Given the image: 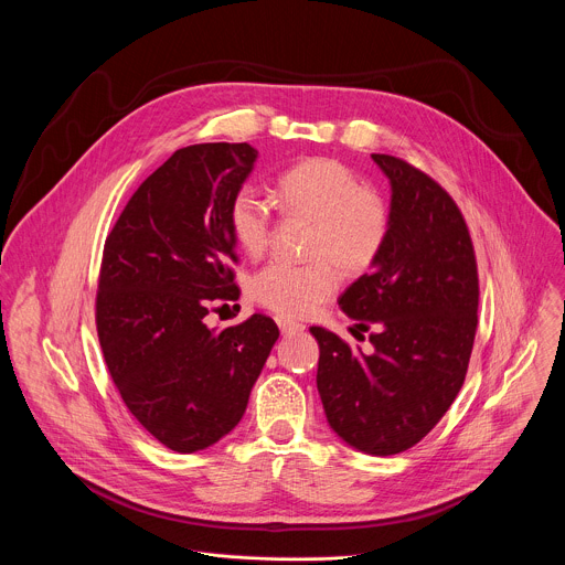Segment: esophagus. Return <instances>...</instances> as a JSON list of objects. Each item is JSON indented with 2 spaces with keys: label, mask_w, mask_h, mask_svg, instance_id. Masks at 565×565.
<instances>
[{
  "label": "esophagus",
  "mask_w": 565,
  "mask_h": 565,
  "mask_svg": "<svg viewBox=\"0 0 565 565\" xmlns=\"http://www.w3.org/2000/svg\"><path fill=\"white\" fill-rule=\"evenodd\" d=\"M277 327H279V331H281L284 335L301 333V331L306 329L303 324H299V321H295V319H290V317H284V315H279V317H277Z\"/></svg>",
  "instance_id": "obj_1"
}]
</instances>
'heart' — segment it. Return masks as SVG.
I'll return each mask as SVG.
<instances>
[{"label": "heart", "mask_w": 565, "mask_h": 565, "mask_svg": "<svg viewBox=\"0 0 565 565\" xmlns=\"http://www.w3.org/2000/svg\"><path fill=\"white\" fill-rule=\"evenodd\" d=\"M281 205L315 221L310 264L270 262L250 281L257 303L288 317L308 315L340 284V273L360 275L380 257L388 212L384 201L366 190L360 177L335 158H308L277 179ZM270 201L253 185L241 188L227 210L236 246L259 257L270 241Z\"/></svg>", "instance_id": "obj_1"}]
</instances>
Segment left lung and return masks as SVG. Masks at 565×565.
<instances>
[{
  "label": "left lung",
  "instance_id": "1",
  "mask_svg": "<svg viewBox=\"0 0 565 565\" xmlns=\"http://www.w3.org/2000/svg\"><path fill=\"white\" fill-rule=\"evenodd\" d=\"M391 185L386 244L338 299L373 329L371 353L310 327L317 391L331 429L371 456L420 443L456 399L476 335L478 275L465 218L451 196L405 160L371 153Z\"/></svg>",
  "mask_w": 565,
  "mask_h": 565
}]
</instances>
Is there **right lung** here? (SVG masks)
<instances>
[{"mask_svg":"<svg viewBox=\"0 0 565 565\" xmlns=\"http://www.w3.org/2000/svg\"><path fill=\"white\" fill-rule=\"evenodd\" d=\"M257 156L248 142L177 149L105 241L96 324L107 369L131 416L179 454L238 425L279 338L266 315L205 324L212 301L238 299L227 210Z\"/></svg>","mask_w":565,"mask_h":565,"instance_id":"1","label":"right lung"}]
</instances>
